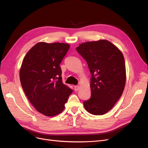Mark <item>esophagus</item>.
<instances>
[{
    "instance_id": "34e87169",
    "label": "esophagus",
    "mask_w": 148,
    "mask_h": 148,
    "mask_svg": "<svg viewBox=\"0 0 148 148\" xmlns=\"http://www.w3.org/2000/svg\"><path fill=\"white\" fill-rule=\"evenodd\" d=\"M79 86H74V89H75V91H78V90H79Z\"/></svg>"
}]
</instances>
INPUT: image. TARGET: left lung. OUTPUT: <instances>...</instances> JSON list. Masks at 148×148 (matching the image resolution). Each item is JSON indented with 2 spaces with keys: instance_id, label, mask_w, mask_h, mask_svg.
<instances>
[{
  "instance_id": "left-lung-1",
  "label": "left lung",
  "mask_w": 148,
  "mask_h": 148,
  "mask_svg": "<svg viewBox=\"0 0 148 148\" xmlns=\"http://www.w3.org/2000/svg\"><path fill=\"white\" fill-rule=\"evenodd\" d=\"M86 61L91 75L90 99L83 105L88 112L105 114L122 96L126 81L124 57L119 49L107 40L87 42L76 49Z\"/></svg>"
}]
</instances>
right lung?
Returning a JSON list of instances; mask_svg holds the SVG:
<instances>
[{
    "mask_svg": "<svg viewBox=\"0 0 148 148\" xmlns=\"http://www.w3.org/2000/svg\"><path fill=\"white\" fill-rule=\"evenodd\" d=\"M68 44L39 42L24 57L20 71L21 86L34 108L52 117L62 112L73 90L62 83L60 64Z\"/></svg>",
    "mask_w": 148,
    "mask_h": 148,
    "instance_id": "add662e5",
    "label": "right lung"
}]
</instances>
